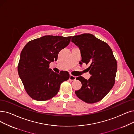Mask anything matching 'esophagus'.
<instances>
[{
	"mask_svg": "<svg viewBox=\"0 0 134 134\" xmlns=\"http://www.w3.org/2000/svg\"><path fill=\"white\" fill-rule=\"evenodd\" d=\"M75 79H76V77H75V76H74V75H72L71 74L69 75V80H70L71 81L75 80Z\"/></svg>",
	"mask_w": 134,
	"mask_h": 134,
	"instance_id": "1",
	"label": "esophagus"
}]
</instances>
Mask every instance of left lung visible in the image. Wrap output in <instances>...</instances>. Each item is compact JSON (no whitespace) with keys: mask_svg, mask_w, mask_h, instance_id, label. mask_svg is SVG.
Segmentation results:
<instances>
[{"mask_svg":"<svg viewBox=\"0 0 134 134\" xmlns=\"http://www.w3.org/2000/svg\"><path fill=\"white\" fill-rule=\"evenodd\" d=\"M71 41L80 50L79 64L88 65L87 69L91 74L88 80L81 76L77 77L82 86L75 91V94L86 103L98 102L106 96L115 83L117 63L112 50L106 43L89 33L74 36Z\"/></svg>","mask_w":134,"mask_h":134,"instance_id":"1","label":"left lung"}]
</instances>
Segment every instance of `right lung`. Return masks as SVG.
<instances>
[{"mask_svg":"<svg viewBox=\"0 0 134 134\" xmlns=\"http://www.w3.org/2000/svg\"><path fill=\"white\" fill-rule=\"evenodd\" d=\"M72 37L45 36L29 42L22 49L18 73L28 95L42 101L59 92L61 84L69 78L66 72L57 74L49 64L57 60L58 54L71 42Z\"/></svg>","mask_w":134,"mask_h":134,"instance_id":"1","label":"right lung"}]
</instances>
